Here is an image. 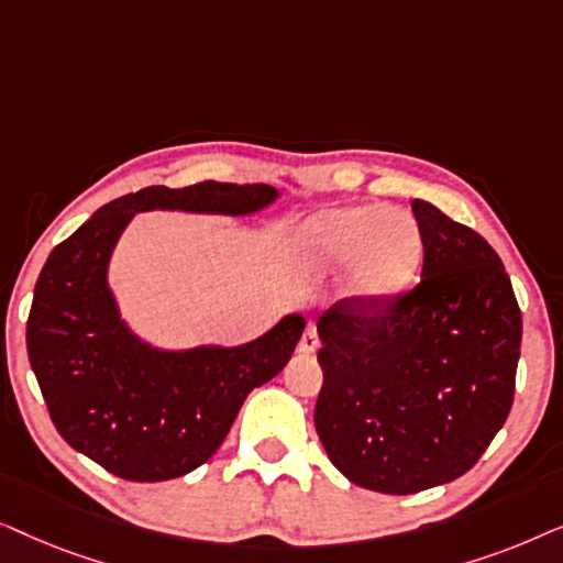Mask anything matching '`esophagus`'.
Here are the masks:
<instances>
[{
  "label": "esophagus",
  "instance_id": "obj_1",
  "mask_svg": "<svg viewBox=\"0 0 563 563\" xmlns=\"http://www.w3.org/2000/svg\"><path fill=\"white\" fill-rule=\"evenodd\" d=\"M318 345H320L318 330H314V328L310 325V328H307L305 333H302V338H299L297 351H299V353H314V351H318Z\"/></svg>",
  "mask_w": 563,
  "mask_h": 563
}]
</instances>
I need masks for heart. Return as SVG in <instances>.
Segmentation results:
<instances>
[{
	"instance_id": "obj_1",
	"label": "heart",
	"mask_w": 563,
	"mask_h": 563,
	"mask_svg": "<svg viewBox=\"0 0 563 563\" xmlns=\"http://www.w3.org/2000/svg\"><path fill=\"white\" fill-rule=\"evenodd\" d=\"M295 251L314 274L349 264L345 291L364 302H384L418 279L426 243L412 214L384 205H351L307 220Z\"/></svg>"
}]
</instances>
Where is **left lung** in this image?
Wrapping results in <instances>:
<instances>
[{"label": "left lung", "instance_id": "obj_1", "mask_svg": "<svg viewBox=\"0 0 563 563\" xmlns=\"http://www.w3.org/2000/svg\"><path fill=\"white\" fill-rule=\"evenodd\" d=\"M420 282L384 302L345 297L320 314L314 428L343 476L412 495L472 468L512 407L522 318L495 249L412 199Z\"/></svg>", "mask_w": 563, "mask_h": 563}]
</instances>
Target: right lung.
Wrapping results in <instances>:
<instances>
[{
  "label": "right lung",
  "instance_id": "add662e5",
  "mask_svg": "<svg viewBox=\"0 0 563 563\" xmlns=\"http://www.w3.org/2000/svg\"><path fill=\"white\" fill-rule=\"evenodd\" d=\"M276 197L268 184L145 187L104 205L51 251L30 307L27 356L71 449L120 479H176L220 449L245 397L287 366L302 314L238 349L161 351L130 333L107 284L112 249L135 212L249 214Z\"/></svg>",
  "mask_w": 563,
  "mask_h": 563
}]
</instances>
